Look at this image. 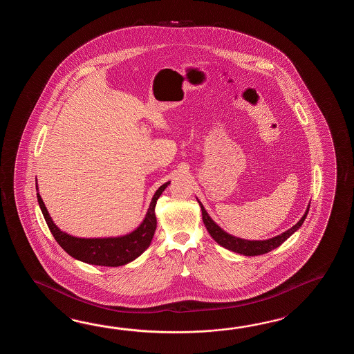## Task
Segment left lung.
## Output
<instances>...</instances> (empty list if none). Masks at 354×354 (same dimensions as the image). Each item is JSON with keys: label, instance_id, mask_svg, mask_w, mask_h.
I'll use <instances>...</instances> for the list:
<instances>
[{"label": "left lung", "instance_id": "left-lung-1", "mask_svg": "<svg viewBox=\"0 0 354 354\" xmlns=\"http://www.w3.org/2000/svg\"><path fill=\"white\" fill-rule=\"evenodd\" d=\"M198 203H200L201 211H203V224L206 226L209 234L212 236V239L216 241L218 244H220L221 247L229 249L232 252H235V253L243 254V256H261V254H266V253H268V252H271L273 249L279 247L283 241H287V238H290L304 224L305 218L308 216V207H310V205H308L306 212L304 214V216L301 218L300 221L297 224H295L291 229H288L285 233L279 234L277 236H273V238L267 239V241H245V239L236 238V236H233V235L224 232L209 216V214L205 210L203 203H200V201H198Z\"/></svg>", "mask_w": 354, "mask_h": 354}]
</instances>
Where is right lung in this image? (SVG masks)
Here are the masks:
<instances>
[{
	"instance_id": "obj_1",
	"label": "right lung",
	"mask_w": 354,
	"mask_h": 354,
	"mask_svg": "<svg viewBox=\"0 0 354 354\" xmlns=\"http://www.w3.org/2000/svg\"><path fill=\"white\" fill-rule=\"evenodd\" d=\"M168 185L169 182H166L156 191L143 223L138 226L134 232L116 238H77L62 232L59 227L54 224L39 192L37 197L50 233L53 234L54 239L69 256L78 261H82L84 263L119 267L136 259L151 245L153 235L157 227V218L154 212L156 203Z\"/></svg>"
}]
</instances>
